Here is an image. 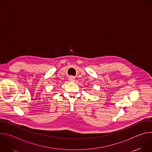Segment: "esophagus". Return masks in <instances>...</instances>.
<instances>
[{
  "label": "esophagus",
  "mask_w": 152,
  "mask_h": 152,
  "mask_svg": "<svg viewBox=\"0 0 152 152\" xmlns=\"http://www.w3.org/2000/svg\"><path fill=\"white\" fill-rule=\"evenodd\" d=\"M69 80L70 82H75V78L73 76H70L69 78Z\"/></svg>",
  "instance_id": "esophagus-1"
}]
</instances>
